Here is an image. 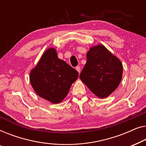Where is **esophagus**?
Listing matches in <instances>:
<instances>
[{
    "label": "esophagus",
    "instance_id": "esophagus-1",
    "mask_svg": "<svg viewBox=\"0 0 146 146\" xmlns=\"http://www.w3.org/2000/svg\"><path fill=\"white\" fill-rule=\"evenodd\" d=\"M75 69H76V70L78 71V73H80V72H81V67H80V66H77Z\"/></svg>",
    "mask_w": 146,
    "mask_h": 146
}]
</instances>
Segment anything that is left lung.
Returning <instances> with one entry per match:
<instances>
[{
	"mask_svg": "<svg viewBox=\"0 0 146 146\" xmlns=\"http://www.w3.org/2000/svg\"><path fill=\"white\" fill-rule=\"evenodd\" d=\"M122 63L102 45L91 47L80 79L100 98L108 97L117 89L122 77Z\"/></svg>",
	"mask_w": 146,
	"mask_h": 146,
	"instance_id": "1",
	"label": "left lung"
}]
</instances>
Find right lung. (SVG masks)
Wrapping results in <instances>:
<instances>
[{"mask_svg": "<svg viewBox=\"0 0 146 146\" xmlns=\"http://www.w3.org/2000/svg\"><path fill=\"white\" fill-rule=\"evenodd\" d=\"M79 73L57 57L55 48H48L30 73V81L36 94L53 104L61 102L68 94Z\"/></svg>", "mask_w": 146, "mask_h": 146, "instance_id": "right-lung-1", "label": "right lung"}]
</instances>
